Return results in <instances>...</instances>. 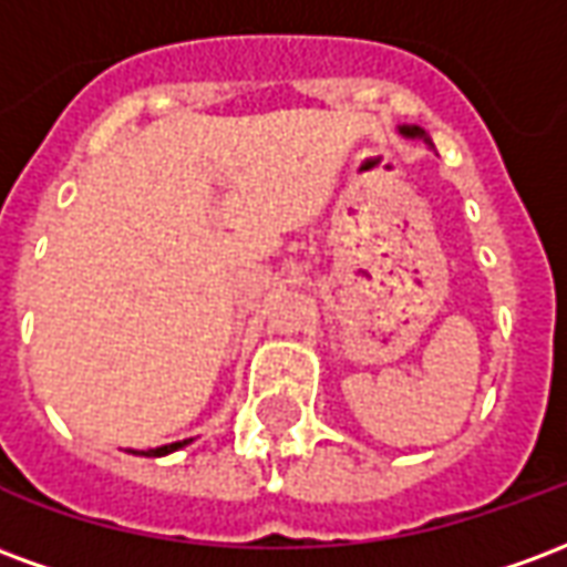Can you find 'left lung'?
I'll return each instance as SVG.
<instances>
[{"instance_id": "8db88e82", "label": "left lung", "mask_w": 567, "mask_h": 567, "mask_svg": "<svg viewBox=\"0 0 567 567\" xmlns=\"http://www.w3.org/2000/svg\"><path fill=\"white\" fill-rule=\"evenodd\" d=\"M401 133H404V136H425L419 127H401Z\"/></svg>"}]
</instances>
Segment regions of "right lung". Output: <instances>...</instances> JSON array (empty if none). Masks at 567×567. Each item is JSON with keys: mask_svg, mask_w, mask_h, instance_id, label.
Returning a JSON list of instances; mask_svg holds the SVG:
<instances>
[{"mask_svg": "<svg viewBox=\"0 0 567 567\" xmlns=\"http://www.w3.org/2000/svg\"><path fill=\"white\" fill-rule=\"evenodd\" d=\"M187 440H178V443H166V446H157V450H142L140 455H166V452H175L178 446H185Z\"/></svg>", "mask_w": 567, "mask_h": 567, "instance_id": "1", "label": "right lung"}]
</instances>
